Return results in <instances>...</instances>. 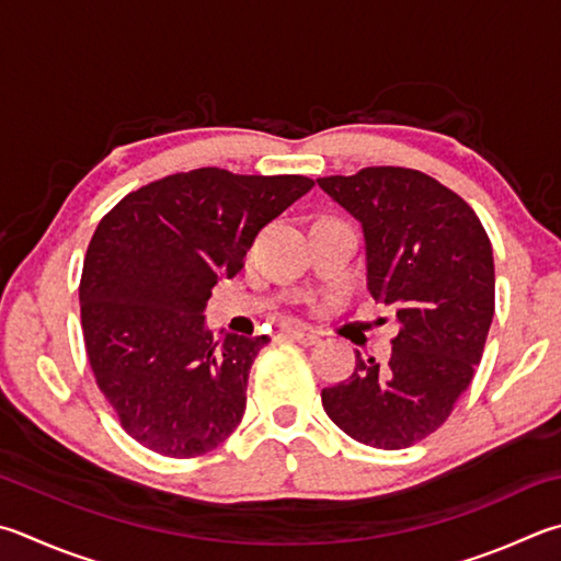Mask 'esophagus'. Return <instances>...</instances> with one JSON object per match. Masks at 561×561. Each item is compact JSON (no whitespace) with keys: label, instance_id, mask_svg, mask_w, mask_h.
<instances>
[{"label":"esophagus","instance_id":"esophagus-1","mask_svg":"<svg viewBox=\"0 0 561 561\" xmlns=\"http://www.w3.org/2000/svg\"><path fill=\"white\" fill-rule=\"evenodd\" d=\"M284 335H287L289 341H297L301 345H316V343L321 341L319 333L307 331V329H287V331H284Z\"/></svg>","mask_w":561,"mask_h":561}]
</instances>
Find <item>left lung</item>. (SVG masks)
Listing matches in <instances>:
<instances>
[{"mask_svg":"<svg viewBox=\"0 0 561 561\" xmlns=\"http://www.w3.org/2000/svg\"><path fill=\"white\" fill-rule=\"evenodd\" d=\"M316 181L363 222L368 289L400 321L392 358L355 353L351 378L321 390L323 410L355 442L407 449L449 420L483 358L495 311L491 240L458 193L416 169Z\"/></svg>","mask_w":561,"mask_h":561,"instance_id":"8db88e82","label":"left lung"}]
</instances>
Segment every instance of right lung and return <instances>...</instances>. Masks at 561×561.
Segmentation results:
<instances>
[{
  "instance_id": "1",
  "label": "right lung",
  "mask_w": 561,
  "mask_h": 561,
  "mask_svg": "<svg viewBox=\"0 0 561 561\" xmlns=\"http://www.w3.org/2000/svg\"><path fill=\"white\" fill-rule=\"evenodd\" d=\"M313 179L206 167L127 193L100 220L80 274V323L95 382L149 451L196 458L238 430L267 335L203 325L210 289L245 264L257 232Z\"/></svg>"
}]
</instances>
